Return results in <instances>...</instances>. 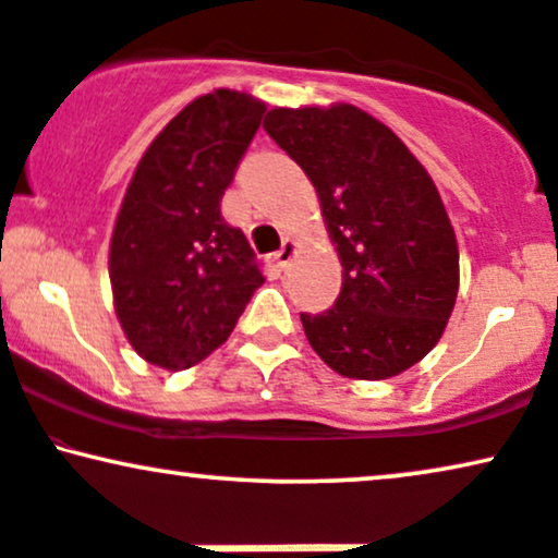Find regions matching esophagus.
I'll list each match as a JSON object with an SVG mask.
<instances>
[{
  "label": "esophagus",
  "mask_w": 558,
  "mask_h": 558,
  "mask_svg": "<svg viewBox=\"0 0 558 558\" xmlns=\"http://www.w3.org/2000/svg\"><path fill=\"white\" fill-rule=\"evenodd\" d=\"M294 253H296V243L292 238H284V241H281V248L274 253V262H277L279 269H287L289 262L294 258Z\"/></svg>",
  "instance_id": "esophagus-1"
}]
</instances>
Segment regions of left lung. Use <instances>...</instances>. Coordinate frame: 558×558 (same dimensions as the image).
<instances>
[{"instance_id":"8db88e82","label":"left lung","mask_w":558,"mask_h":558,"mask_svg":"<svg viewBox=\"0 0 558 558\" xmlns=\"http://www.w3.org/2000/svg\"><path fill=\"white\" fill-rule=\"evenodd\" d=\"M264 130L313 182L343 266L336 305L300 315L310 345L349 379L402 374L444 336L459 292V245L430 173L353 105L277 107Z\"/></svg>"}]
</instances>
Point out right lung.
<instances>
[{
	"label": "right lung",
	"mask_w": 558,
	"mask_h": 558,
	"mask_svg": "<svg viewBox=\"0 0 558 558\" xmlns=\"http://www.w3.org/2000/svg\"><path fill=\"white\" fill-rule=\"evenodd\" d=\"M266 105L215 89L154 137L135 166L110 241L114 313L148 364L190 368L228 341L264 284L243 230L220 199Z\"/></svg>",
	"instance_id": "1"
}]
</instances>
